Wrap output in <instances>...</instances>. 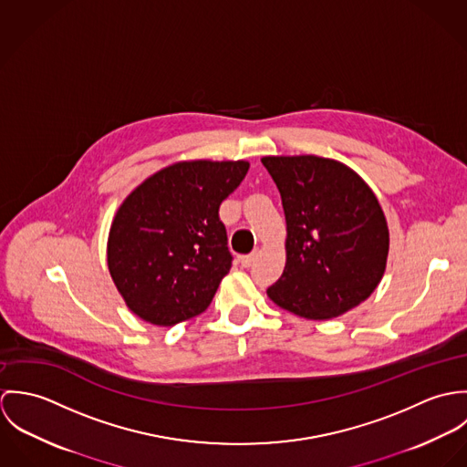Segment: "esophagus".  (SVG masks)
Masks as SVG:
<instances>
[{
  "label": "esophagus",
  "mask_w": 467,
  "mask_h": 467,
  "mask_svg": "<svg viewBox=\"0 0 467 467\" xmlns=\"http://www.w3.org/2000/svg\"><path fill=\"white\" fill-rule=\"evenodd\" d=\"M255 257H257V254H250V255H243L241 257V265L244 267H250L254 263H255Z\"/></svg>",
  "instance_id": "34e87169"
}]
</instances>
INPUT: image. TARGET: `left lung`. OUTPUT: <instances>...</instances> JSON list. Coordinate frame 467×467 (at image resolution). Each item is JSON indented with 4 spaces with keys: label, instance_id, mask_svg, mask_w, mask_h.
<instances>
[{
    "label": "left lung",
    "instance_id": "8db88e82",
    "mask_svg": "<svg viewBox=\"0 0 467 467\" xmlns=\"http://www.w3.org/2000/svg\"><path fill=\"white\" fill-rule=\"evenodd\" d=\"M285 213V267L267 296L298 317L329 320L367 300L383 278L389 226L370 187L320 156H265Z\"/></svg>",
    "mask_w": 467,
    "mask_h": 467
}]
</instances>
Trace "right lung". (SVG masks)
<instances>
[{
	"label": "right lung",
	"mask_w": 467,
	"mask_h": 467,
	"mask_svg": "<svg viewBox=\"0 0 467 467\" xmlns=\"http://www.w3.org/2000/svg\"><path fill=\"white\" fill-rule=\"evenodd\" d=\"M248 161H180L120 204L108 239V267L128 307L171 327L212 302L232 254L219 206L244 180Z\"/></svg>",
	"instance_id": "right-lung-1"
}]
</instances>
